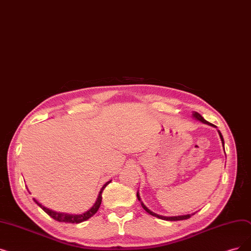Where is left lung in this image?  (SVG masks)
Masks as SVG:
<instances>
[{
	"mask_svg": "<svg viewBox=\"0 0 251 251\" xmlns=\"http://www.w3.org/2000/svg\"><path fill=\"white\" fill-rule=\"evenodd\" d=\"M193 117L195 118V119H197V120H199V121H201L202 123H204V124H208V125H210V126H213V127H216V126H214L213 124H211V123H209V122H207L206 120L199 114V113H197V112H195L194 114H193ZM219 134H220V136H221V139H222V143H223V147H224V150H225V144H224V137H223V135H222V133L219 131ZM137 199H138V201H140V204H141V206H143V208L148 212V213H150L151 215H152V216H156V217H158V219H161V220H165V221H183V220H188V219H190V217L192 216V215H194V213L193 214H187V215H179V216H162V215H159V214H156V213H154L152 211H151L150 209H148L147 208V206L141 202V200H140V197H139V195H138V192H137Z\"/></svg>",
	"mask_w": 251,
	"mask_h": 251,
	"instance_id": "obj_1",
	"label": "left lung"
}]
</instances>
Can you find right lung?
Segmentation results:
<instances>
[{
  "instance_id": "right-lung-1",
  "label": "right lung",
  "mask_w": 251,
  "mask_h": 251,
  "mask_svg": "<svg viewBox=\"0 0 251 251\" xmlns=\"http://www.w3.org/2000/svg\"><path fill=\"white\" fill-rule=\"evenodd\" d=\"M110 182H111V180L107 181V182L104 184V186L101 188V190H100V195H99V198H97L95 204L91 207V209L88 210L87 212H85V213H83V214H80V215H70V214H64V213L55 212V211H53V210H50V209L46 208V207L41 205V204H40L39 202H37L36 200H35V202H36V203L41 207V208H42L43 210H44L48 215H50L53 220H55V221H57V222H62V223H69V224H79V223L85 222V221H87L88 219H90L91 216H93V215L97 212V210H99L100 206V204H101V199H102L101 193H102L103 189H104Z\"/></svg>"
}]
</instances>
